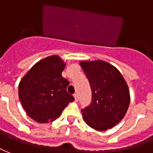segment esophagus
Here are the masks:
<instances>
[{
  "instance_id": "34e87169",
  "label": "esophagus",
  "mask_w": 153,
  "mask_h": 153,
  "mask_svg": "<svg viewBox=\"0 0 153 153\" xmlns=\"http://www.w3.org/2000/svg\"><path fill=\"white\" fill-rule=\"evenodd\" d=\"M74 99H75L76 102H77L78 101V94H74Z\"/></svg>"
}]
</instances>
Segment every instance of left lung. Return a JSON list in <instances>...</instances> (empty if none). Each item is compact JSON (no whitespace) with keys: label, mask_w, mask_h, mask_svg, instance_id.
Returning <instances> with one entry per match:
<instances>
[{"label":"left lung","mask_w":153,"mask_h":153,"mask_svg":"<svg viewBox=\"0 0 153 153\" xmlns=\"http://www.w3.org/2000/svg\"><path fill=\"white\" fill-rule=\"evenodd\" d=\"M89 80L92 101L81 110L89 126L99 131L111 129L122 120L130 105V90L121 72L102 60L81 61Z\"/></svg>","instance_id":"1"}]
</instances>
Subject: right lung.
Masks as SVG:
<instances>
[{
  "mask_svg": "<svg viewBox=\"0 0 153 153\" xmlns=\"http://www.w3.org/2000/svg\"><path fill=\"white\" fill-rule=\"evenodd\" d=\"M65 63L52 55L36 63L20 81L19 97L28 117L39 123L53 121L74 98L67 92L69 81L62 76Z\"/></svg>",
  "mask_w": 153,
  "mask_h": 153,
  "instance_id": "obj_1",
  "label": "right lung"
}]
</instances>
